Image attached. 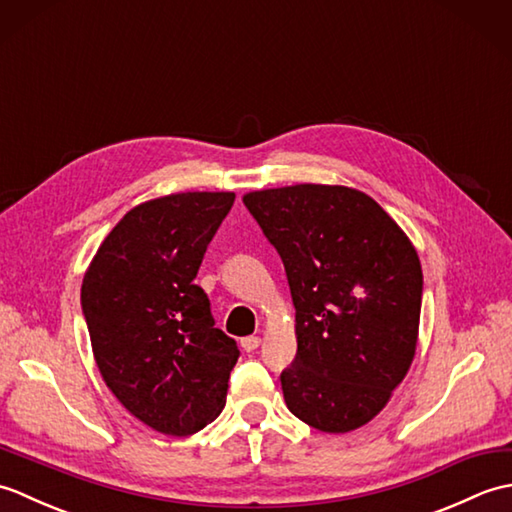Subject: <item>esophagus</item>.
<instances>
[{
  "label": "esophagus",
  "instance_id": "34e87169",
  "mask_svg": "<svg viewBox=\"0 0 512 512\" xmlns=\"http://www.w3.org/2000/svg\"><path fill=\"white\" fill-rule=\"evenodd\" d=\"M259 343H262V339H259V336H244V339L239 341V345H242V350H244V352H253V350H257Z\"/></svg>",
  "mask_w": 512,
  "mask_h": 512
}]
</instances>
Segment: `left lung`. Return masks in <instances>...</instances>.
Instances as JSON below:
<instances>
[{"label": "left lung", "mask_w": 512, "mask_h": 512, "mask_svg": "<svg viewBox=\"0 0 512 512\" xmlns=\"http://www.w3.org/2000/svg\"><path fill=\"white\" fill-rule=\"evenodd\" d=\"M244 204L277 248L297 310V356L281 372L288 409L325 433L363 427L416 354V248L356 189L295 184L246 193Z\"/></svg>", "instance_id": "1"}]
</instances>
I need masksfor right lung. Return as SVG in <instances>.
I'll list each match as a JSON object with an SVG mask.
<instances>
[{
  "label": "right lung",
  "mask_w": 512,
  "mask_h": 512,
  "mask_svg": "<svg viewBox=\"0 0 512 512\" xmlns=\"http://www.w3.org/2000/svg\"><path fill=\"white\" fill-rule=\"evenodd\" d=\"M235 193H173L134 206L96 250L81 308L96 365L121 405L165 436L220 416L237 343L193 284Z\"/></svg>",
  "instance_id": "right-lung-1"
}]
</instances>
